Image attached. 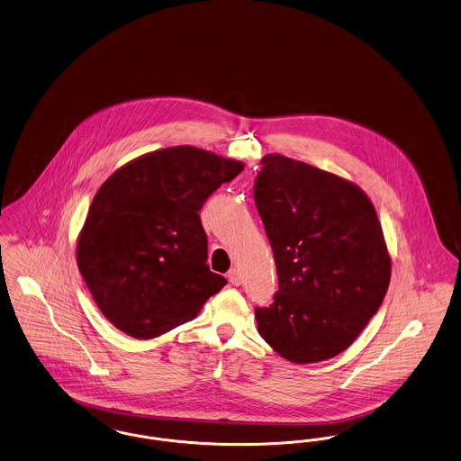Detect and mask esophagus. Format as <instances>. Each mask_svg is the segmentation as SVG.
Instances as JSON below:
<instances>
[{
	"label": "esophagus",
	"instance_id": "obj_1",
	"mask_svg": "<svg viewBox=\"0 0 461 461\" xmlns=\"http://www.w3.org/2000/svg\"><path fill=\"white\" fill-rule=\"evenodd\" d=\"M227 277H229L230 284H234V285H240V282H242V279H240V272L238 268H230L229 274H227Z\"/></svg>",
	"mask_w": 461,
	"mask_h": 461
}]
</instances>
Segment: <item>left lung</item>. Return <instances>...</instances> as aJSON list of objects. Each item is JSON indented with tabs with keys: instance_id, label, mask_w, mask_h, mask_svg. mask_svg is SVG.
Here are the masks:
<instances>
[{
	"instance_id": "obj_1",
	"label": "left lung",
	"mask_w": 461,
	"mask_h": 461,
	"mask_svg": "<svg viewBox=\"0 0 461 461\" xmlns=\"http://www.w3.org/2000/svg\"><path fill=\"white\" fill-rule=\"evenodd\" d=\"M255 203L279 291L257 308L261 338L293 363L338 357L377 313L391 257L377 212L360 187L282 155L261 158Z\"/></svg>"
}]
</instances>
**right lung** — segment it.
I'll return each instance as SVG.
<instances>
[{
    "label": "right lung",
    "mask_w": 461,
    "mask_h": 461,
    "mask_svg": "<svg viewBox=\"0 0 461 461\" xmlns=\"http://www.w3.org/2000/svg\"><path fill=\"white\" fill-rule=\"evenodd\" d=\"M244 170L193 146L125 163L103 182L77 240V265L101 313L136 339L193 321L227 284L210 272L200 210Z\"/></svg>",
    "instance_id": "right-lung-1"
}]
</instances>
